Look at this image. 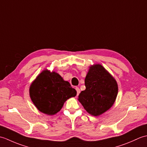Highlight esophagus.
Returning a JSON list of instances; mask_svg holds the SVG:
<instances>
[{"mask_svg":"<svg viewBox=\"0 0 147 147\" xmlns=\"http://www.w3.org/2000/svg\"><path fill=\"white\" fill-rule=\"evenodd\" d=\"M76 92H77V96L79 95V93H80V88H78V87H76Z\"/></svg>","mask_w":147,"mask_h":147,"instance_id":"34e87169","label":"esophagus"}]
</instances>
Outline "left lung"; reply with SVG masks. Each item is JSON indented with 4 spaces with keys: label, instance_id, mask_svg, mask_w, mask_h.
Masks as SVG:
<instances>
[{
    "label": "left lung",
    "instance_id": "1",
    "mask_svg": "<svg viewBox=\"0 0 147 147\" xmlns=\"http://www.w3.org/2000/svg\"><path fill=\"white\" fill-rule=\"evenodd\" d=\"M85 85L86 89L80 93L78 100L89 114L97 116L114 104L118 92L117 84L102 65L96 64L90 67Z\"/></svg>",
    "mask_w": 147,
    "mask_h": 147
}]
</instances>
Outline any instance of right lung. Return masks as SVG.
Wrapping results in <instances>:
<instances>
[{
    "mask_svg": "<svg viewBox=\"0 0 147 147\" xmlns=\"http://www.w3.org/2000/svg\"><path fill=\"white\" fill-rule=\"evenodd\" d=\"M30 95L40 112L54 115L61 110L68 98L76 95V91L59 74L45 70L31 85Z\"/></svg>",
    "mask_w": 147,
    "mask_h": 147,
    "instance_id": "1",
    "label": "right lung"
}]
</instances>
